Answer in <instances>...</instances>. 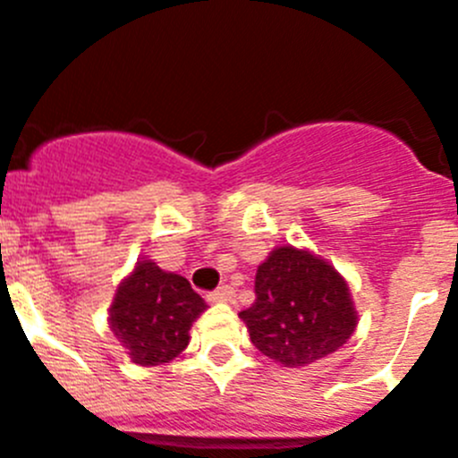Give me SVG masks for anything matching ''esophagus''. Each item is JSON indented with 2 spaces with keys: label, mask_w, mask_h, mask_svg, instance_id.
Returning <instances> with one entry per match:
<instances>
[{
  "label": "esophagus",
  "mask_w": 458,
  "mask_h": 458,
  "mask_svg": "<svg viewBox=\"0 0 458 458\" xmlns=\"http://www.w3.org/2000/svg\"><path fill=\"white\" fill-rule=\"evenodd\" d=\"M208 301L213 302H233V289L232 286H220V289L210 291Z\"/></svg>",
  "instance_id": "esophagus-1"
}]
</instances>
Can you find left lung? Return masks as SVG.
<instances>
[{
    "label": "left lung",
    "mask_w": 458,
    "mask_h": 458,
    "mask_svg": "<svg viewBox=\"0 0 458 458\" xmlns=\"http://www.w3.org/2000/svg\"><path fill=\"white\" fill-rule=\"evenodd\" d=\"M252 307L238 317L252 344L284 367H307L335 353L358 326L346 279L317 254L275 248L254 277Z\"/></svg>",
    "instance_id": "left-lung-1"
}]
</instances>
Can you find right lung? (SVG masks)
<instances>
[{
    "instance_id": "1",
    "label": "right lung",
    "mask_w": 458,
    "mask_h": 458,
    "mask_svg": "<svg viewBox=\"0 0 458 458\" xmlns=\"http://www.w3.org/2000/svg\"><path fill=\"white\" fill-rule=\"evenodd\" d=\"M204 310V298L188 279L140 261L116 289L109 326L135 365L156 367L188 346L192 321Z\"/></svg>"
}]
</instances>
